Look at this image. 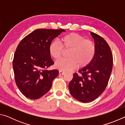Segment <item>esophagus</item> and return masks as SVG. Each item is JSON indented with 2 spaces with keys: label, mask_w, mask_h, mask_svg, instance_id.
I'll use <instances>...</instances> for the list:
<instances>
[{
  "label": "esophagus",
  "mask_w": 125,
  "mask_h": 125,
  "mask_svg": "<svg viewBox=\"0 0 125 125\" xmlns=\"http://www.w3.org/2000/svg\"><path fill=\"white\" fill-rule=\"evenodd\" d=\"M65 73V71H63L62 70L59 71V74H60V75H63Z\"/></svg>",
  "instance_id": "esophagus-1"
}]
</instances>
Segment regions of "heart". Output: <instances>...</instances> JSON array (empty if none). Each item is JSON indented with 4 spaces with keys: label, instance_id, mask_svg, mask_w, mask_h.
<instances>
[{
    "label": "heart",
    "instance_id": "1",
    "mask_svg": "<svg viewBox=\"0 0 125 125\" xmlns=\"http://www.w3.org/2000/svg\"><path fill=\"white\" fill-rule=\"evenodd\" d=\"M60 43L53 41L48 46L50 56L56 60L61 58L63 48L69 50L67 53L68 58L61 59L55 62V67L60 70H70L77 66L85 67L92 62L95 56V43L78 33L72 32L63 36L60 39Z\"/></svg>",
    "mask_w": 125,
    "mask_h": 125
}]
</instances>
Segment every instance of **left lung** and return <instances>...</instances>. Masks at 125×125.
Returning <instances> with one entry per match:
<instances>
[{
	"label": "left lung",
	"mask_w": 125,
	"mask_h": 125,
	"mask_svg": "<svg viewBox=\"0 0 125 125\" xmlns=\"http://www.w3.org/2000/svg\"><path fill=\"white\" fill-rule=\"evenodd\" d=\"M96 47L94 59L89 64L73 74L69 84L72 95L78 101L88 103L94 100L105 90L110 77L113 57L107 42L100 36L91 32Z\"/></svg>",
	"instance_id": "obj_1"
}]
</instances>
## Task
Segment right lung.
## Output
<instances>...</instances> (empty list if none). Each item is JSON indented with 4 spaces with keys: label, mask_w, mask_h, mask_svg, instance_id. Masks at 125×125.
<instances>
[{
    "label": "right lung",
    "mask_w": 125,
    "mask_h": 125,
    "mask_svg": "<svg viewBox=\"0 0 125 125\" xmlns=\"http://www.w3.org/2000/svg\"><path fill=\"white\" fill-rule=\"evenodd\" d=\"M63 31L62 29H37L19 43L12 66L16 85L26 98L37 99L51 88L53 80L57 77L59 71L47 69L54 64L48 46Z\"/></svg>",
    "instance_id": "1"
}]
</instances>
